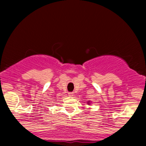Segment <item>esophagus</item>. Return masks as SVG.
Wrapping results in <instances>:
<instances>
[{"mask_svg": "<svg viewBox=\"0 0 146 146\" xmlns=\"http://www.w3.org/2000/svg\"><path fill=\"white\" fill-rule=\"evenodd\" d=\"M68 95H69L70 97H73V95H74V93H73V92H70V93H68Z\"/></svg>", "mask_w": 146, "mask_h": 146, "instance_id": "esophagus-1", "label": "esophagus"}]
</instances>
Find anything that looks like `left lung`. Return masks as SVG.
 I'll use <instances>...</instances> for the list:
<instances>
[{
  "label": "left lung",
  "instance_id": "8db88e82",
  "mask_svg": "<svg viewBox=\"0 0 146 146\" xmlns=\"http://www.w3.org/2000/svg\"><path fill=\"white\" fill-rule=\"evenodd\" d=\"M87 103H88V104H90V102H87Z\"/></svg>",
  "mask_w": 146,
  "mask_h": 146
}]
</instances>
